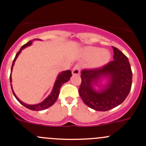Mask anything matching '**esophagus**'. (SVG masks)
Listing matches in <instances>:
<instances>
[{"instance_id":"esophagus-1","label":"esophagus","mask_w":146,"mask_h":146,"mask_svg":"<svg viewBox=\"0 0 146 146\" xmlns=\"http://www.w3.org/2000/svg\"><path fill=\"white\" fill-rule=\"evenodd\" d=\"M81 67L79 64H76L72 69V74L74 75H78L80 73Z\"/></svg>"}]
</instances>
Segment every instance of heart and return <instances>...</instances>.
<instances>
[{"mask_svg":"<svg viewBox=\"0 0 146 146\" xmlns=\"http://www.w3.org/2000/svg\"><path fill=\"white\" fill-rule=\"evenodd\" d=\"M85 57L92 60L93 67H101L104 65L110 60L111 54L109 51L102 50L97 47H88L85 49Z\"/></svg>","mask_w":146,"mask_h":146,"instance_id":"heart-1","label":"heart"}]
</instances>
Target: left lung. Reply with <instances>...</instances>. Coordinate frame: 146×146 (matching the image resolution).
<instances>
[{
  "label": "left lung",
  "instance_id": "obj_1",
  "mask_svg": "<svg viewBox=\"0 0 146 146\" xmlns=\"http://www.w3.org/2000/svg\"><path fill=\"white\" fill-rule=\"evenodd\" d=\"M113 50L114 60L100 67L84 69L81 72L79 95L85 104L99 111H109L120 105L131 89L133 74L128 57L116 47H113ZM104 76L110 77V83L106 90L96 92L92 83Z\"/></svg>",
  "mask_w": 146,
  "mask_h": 146
}]
</instances>
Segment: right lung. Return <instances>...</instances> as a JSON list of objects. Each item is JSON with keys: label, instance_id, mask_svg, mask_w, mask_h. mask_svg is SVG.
I'll list each match as a JSON object with an SVG mask.
<instances>
[{"label": "right lung", "instance_id": "right-lung-1", "mask_svg": "<svg viewBox=\"0 0 146 146\" xmlns=\"http://www.w3.org/2000/svg\"><path fill=\"white\" fill-rule=\"evenodd\" d=\"M32 43V41H29L28 42H27L26 44H25L24 45H23L21 47V48L20 49L19 51L18 52V53L16 54L15 55V58H14L13 62V64H12V67H11V71H12V69H13V66L14 62H15V60L16 58L18 57V56L19 55V54L21 53V52L22 51V50H23L25 47H27V46L30 45ZM72 76V72L70 70H67V71H64L63 72H62L61 74H59V76H57V79L56 80L55 83H54V87H53L52 89V93L50 94V95H49L48 97L46 99H44L42 103L39 104H36V105H28V104H26L23 103V102H21L20 99H18L15 94H14L13 91V95L15 96V97L16 98L17 100L23 105L25 107L27 108V109H30V110H33V111H42V110H44V109H47L49 108L50 106H51L52 105L54 104L55 103L56 100L57 99L59 96V94H60V87L62 86V85L65 82H67L69 80H70V77ZM10 82H11V75L10 76ZM11 89H12V86H11Z\"/></svg>", "mask_w": 146, "mask_h": 146}]
</instances>
